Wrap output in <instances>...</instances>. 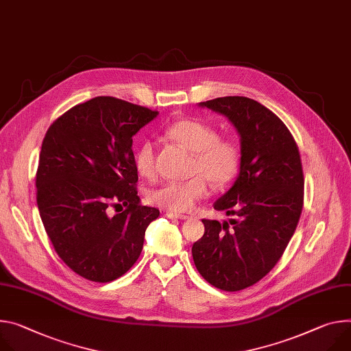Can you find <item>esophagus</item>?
Returning <instances> with one entry per match:
<instances>
[{"label": "esophagus", "instance_id": "1", "mask_svg": "<svg viewBox=\"0 0 351 351\" xmlns=\"http://www.w3.org/2000/svg\"><path fill=\"white\" fill-rule=\"evenodd\" d=\"M167 217H168L169 219H182V221H184V219L190 218L189 215H184V214H178V213H167Z\"/></svg>", "mask_w": 351, "mask_h": 351}]
</instances>
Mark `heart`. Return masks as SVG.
I'll list each match as a JSON object with an SVG mask.
<instances>
[{
    "label": "heart",
    "mask_w": 351,
    "mask_h": 351,
    "mask_svg": "<svg viewBox=\"0 0 351 351\" xmlns=\"http://www.w3.org/2000/svg\"><path fill=\"white\" fill-rule=\"evenodd\" d=\"M167 137L193 154L186 182H168L149 193V202L175 213L192 210L208 195L207 180L215 187L230 186L239 175L242 151L239 144L227 137H218L214 125L199 119H180L172 123ZM134 167L140 176L155 175V147L151 141L140 144L134 154Z\"/></svg>",
    "instance_id": "heart-1"
}]
</instances>
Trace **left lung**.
<instances>
[{
    "label": "left lung",
    "instance_id": "left-lung-1",
    "mask_svg": "<svg viewBox=\"0 0 351 351\" xmlns=\"http://www.w3.org/2000/svg\"><path fill=\"white\" fill-rule=\"evenodd\" d=\"M224 114L241 137L242 167L232 187L215 203L232 215L222 224L202 219L204 235L192 254L206 281L239 291L263 278L289 245L304 204V173L294 137L262 104L245 97L200 102Z\"/></svg>",
    "mask_w": 351,
    "mask_h": 351
}]
</instances>
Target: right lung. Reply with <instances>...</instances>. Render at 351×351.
Segmentation results:
<instances>
[{"instance_id":"1","label":"right lung","mask_w":351,"mask_h":351,"mask_svg":"<svg viewBox=\"0 0 351 351\" xmlns=\"http://www.w3.org/2000/svg\"><path fill=\"white\" fill-rule=\"evenodd\" d=\"M156 116L148 108L97 97L60 116L45 136L36 173L40 218L61 261L86 280L109 282L123 276L137 262L145 230L159 215L140 203L132 148L133 136Z\"/></svg>"}]
</instances>
